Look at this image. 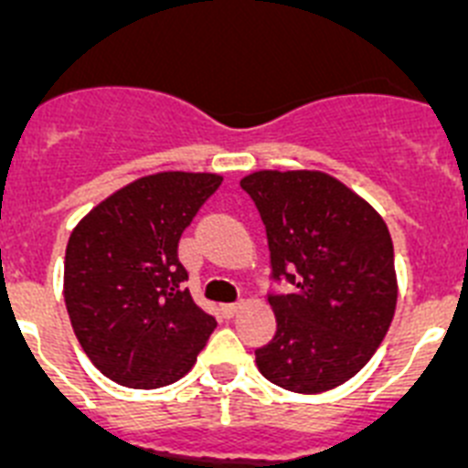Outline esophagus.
I'll return each instance as SVG.
<instances>
[{"label": "esophagus", "mask_w": 468, "mask_h": 468, "mask_svg": "<svg viewBox=\"0 0 468 468\" xmlns=\"http://www.w3.org/2000/svg\"><path fill=\"white\" fill-rule=\"evenodd\" d=\"M238 310H239V303H224V305H221V314H224V317H233Z\"/></svg>", "instance_id": "obj_1"}]
</instances>
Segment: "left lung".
Masks as SVG:
<instances>
[{
  "label": "left lung",
  "mask_w": 468,
  "mask_h": 468,
  "mask_svg": "<svg viewBox=\"0 0 468 468\" xmlns=\"http://www.w3.org/2000/svg\"><path fill=\"white\" fill-rule=\"evenodd\" d=\"M268 235L277 331L256 349L271 382L319 394L355 378L387 335L397 310L394 244L380 214L343 182L317 170L244 176Z\"/></svg>",
  "instance_id": "obj_1"
}]
</instances>
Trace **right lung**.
Segmentation results:
<instances>
[{
	"label": "right lung",
	"instance_id": "right-lung-1",
	"mask_svg": "<svg viewBox=\"0 0 468 468\" xmlns=\"http://www.w3.org/2000/svg\"><path fill=\"white\" fill-rule=\"evenodd\" d=\"M224 176L158 172L79 221L65 254V303L88 359L109 380L158 389L191 370L217 319L184 289L179 238Z\"/></svg>",
	"mask_w": 468,
	"mask_h": 468
}]
</instances>
